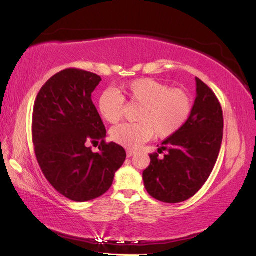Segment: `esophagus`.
I'll return each instance as SVG.
<instances>
[{
  "label": "esophagus",
  "mask_w": 256,
  "mask_h": 256,
  "mask_svg": "<svg viewBox=\"0 0 256 256\" xmlns=\"http://www.w3.org/2000/svg\"><path fill=\"white\" fill-rule=\"evenodd\" d=\"M135 154H136V152H134V150H128L126 152V156H128V157H132V156L135 155Z\"/></svg>",
  "instance_id": "34e87169"
}]
</instances>
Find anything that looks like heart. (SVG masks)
Instances as JSON below:
<instances>
[{"label": "heart", "mask_w": 256, "mask_h": 256, "mask_svg": "<svg viewBox=\"0 0 256 256\" xmlns=\"http://www.w3.org/2000/svg\"><path fill=\"white\" fill-rule=\"evenodd\" d=\"M140 106L138 123H124L113 128L111 138L128 150H136L156 135L167 138L176 134L189 118L192 102L189 94L182 89L152 78L131 81L120 89H108L98 100L101 116L108 123L116 124L124 116L125 103Z\"/></svg>", "instance_id": "b5f03b06"}]
</instances>
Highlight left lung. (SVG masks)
<instances>
[{"label":"left lung","mask_w":256,"mask_h":256,"mask_svg":"<svg viewBox=\"0 0 256 256\" xmlns=\"http://www.w3.org/2000/svg\"><path fill=\"white\" fill-rule=\"evenodd\" d=\"M192 114L179 131L162 143L160 154H150L143 172L145 188L166 204L186 201L208 180L218 160L224 138V112L218 98L199 78Z\"/></svg>","instance_id":"8db88e82"}]
</instances>
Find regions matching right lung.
Returning a JSON list of instances; mask_svg holds the SVG:
<instances>
[{"label": "right lung", "instance_id": "right-lung-1", "mask_svg": "<svg viewBox=\"0 0 256 256\" xmlns=\"http://www.w3.org/2000/svg\"><path fill=\"white\" fill-rule=\"evenodd\" d=\"M100 81V76L82 69L62 70L42 86L32 110L40 170L59 194L78 202L106 194L126 158L122 146L104 140L106 126L91 99ZM90 142L100 143L98 154Z\"/></svg>", "mask_w": 256, "mask_h": 256}]
</instances>
